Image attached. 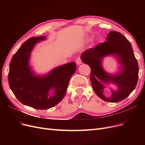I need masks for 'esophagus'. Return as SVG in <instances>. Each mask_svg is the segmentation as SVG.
Returning a JSON list of instances; mask_svg holds the SVG:
<instances>
[{
	"label": "esophagus",
	"instance_id": "esophagus-1",
	"mask_svg": "<svg viewBox=\"0 0 145 145\" xmlns=\"http://www.w3.org/2000/svg\"><path fill=\"white\" fill-rule=\"evenodd\" d=\"M76 63H77V65H80V64L82 63L80 57H78V58L77 59V60H76Z\"/></svg>",
	"mask_w": 145,
	"mask_h": 145
}]
</instances>
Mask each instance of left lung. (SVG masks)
<instances>
[{"label":"left lung","instance_id":"left-lung-1","mask_svg":"<svg viewBox=\"0 0 145 145\" xmlns=\"http://www.w3.org/2000/svg\"><path fill=\"white\" fill-rule=\"evenodd\" d=\"M108 55L114 56L121 64L120 71L116 74L106 73L102 67V59ZM81 59L90 67L92 86L95 94L104 101L120 102L128 97L137 85L138 62L131 43L119 32L110 31L106 42L85 51ZM109 82L115 84L118 89L117 91L111 89L112 95L107 98L103 94V89L105 85Z\"/></svg>","mask_w":145,"mask_h":145}]
</instances>
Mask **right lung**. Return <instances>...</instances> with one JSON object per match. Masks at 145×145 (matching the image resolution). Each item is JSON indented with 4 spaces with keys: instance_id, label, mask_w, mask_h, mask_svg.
<instances>
[{
    "instance_id": "right-lung-1",
    "label": "right lung",
    "mask_w": 145,
    "mask_h": 145,
    "mask_svg": "<svg viewBox=\"0 0 145 145\" xmlns=\"http://www.w3.org/2000/svg\"><path fill=\"white\" fill-rule=\"evenodd\" d=\"M46 36L31 37L25 42L10 65L8 82L16 98L27 106L38 109L54 106L64 97L70 78L76 72L75 62L56 67L49 73L37 75L29 65L33 48Z\"/></svg>"
}]
</instances>
